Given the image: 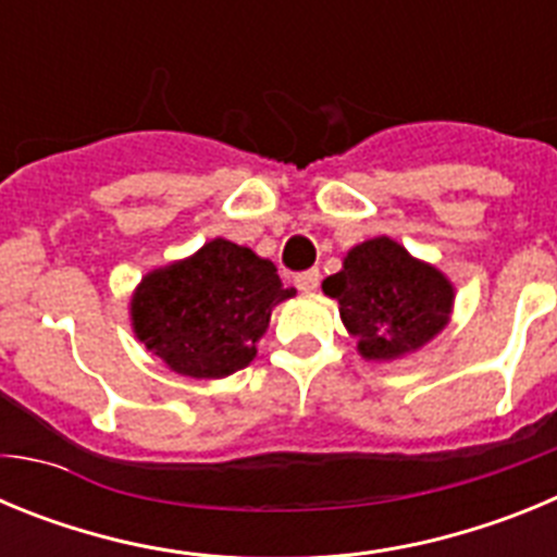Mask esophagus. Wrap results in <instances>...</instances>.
<instances>
[{
  "label": "esophagus",
  "instance_id": "obj_1",
  "mask_svg": "<svg viewBox=\"0 0 557 557\" xmlns=\"http://www.w3.org/2000/svg\"><path fill=\"white\" fill-rule=\"evenodd\" d=\"M321 284V270H304V273L295 275V287L301 289V293H314Z\"/></svg>",
  "mask_w": 557,
  "mask_h": 557
}]
</instances>
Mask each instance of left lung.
<instances>
[{
    "label": "left lung",
    "instance_id": "left-lung-1",
    "mask_svg": "<svg viewBox=\"0 0 557 557\" xmlns=\"http://www.w3.org/2000/svg\"><path fill=\"white\" fill-rule=\"evenodd\" d=\"M323 293L339 304V321L368 362L421 351L449 326L455 309V284L446 273L391 236L354 245L343 268L323 278Z\"/></svg>",
    "mask_w": 557,
    "mask_h": 557
}]
</instances>
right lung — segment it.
<instances>
[{
    "instance_id": "right-lung-1",
    "label": "right lung",
    "mask_w": 557,
    "mask_h": 557,
    "mask_svg": "<svg viewBox=\"0 0 557 557\" xmlns=\"http://www.w3.org/2000/svg\"><path fill=\"white\" fill-rule=\"evenodd\" d=\"M293 295L270 259L218 236L136 284L131 326L170 371L223 379L253 362L270 314Z\"/></svg>"
}]
</instances>
